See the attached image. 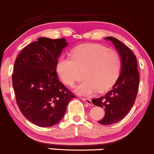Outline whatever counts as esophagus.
Returning <instances> with one entry per match:
<instances>
[{
	"label": "esophagus",
	"mask_w": 154,
	"mask_h": 154,
	"mask_svg": "<svg viewBox=\"0 0 154 154\" xmlns=\"http://www.w3.org/2000/svg\"><path fill=\"white\" fill-rule=\"evenodd\" d=\"M82 100H83L84 102H85V103H87L88 105H89V106H92V102H91V100H90V99H88V98H82Z\"/></svg>",
	"instance_id": "34e87169"
}]
</instances>
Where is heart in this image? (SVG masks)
I'll return each mask as SVG.
<instances>
[{
  "mask_svg": "<svg viewBox=\"0 0 154 154\" xmlns=\"http://www.w3.org/2000/svg\"><path fill=\"white\" fill-rule=\"evenodd\" d=\"M83 71L85 81L75 87L78 95L91 96L104 92L113 85L121 70V58L114 50L100 44H85L74 48L71 57L61 56L56 64V71L65 85L73 86Z\"/></svg>",
  "mask_w": 154,
  "mask_h": 154,
  "instance_id": "b5f03b06",
  "label": "heart"
}]
</instances>
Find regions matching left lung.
Segmentation results:
<instances>
[{
	"mask_svg": "<svg viewBox=\"0 0 154 154\" xmlns=\"http://www.w3.org/2000/svg\"><path fill=\"white\" fill-rule=\"evenodd\" d=\"M105 39L111 41L119 54L121 73L112 89L103 97L93 99L92 103L105 110L104 118L98 121L99 124L111 125L125 118L133 106L139 85V74L136 57L130 48L112 36Z\"/></svg>",
	"mask_w": 154,
	"mask_h": 154,
	"instance_id": "8db88e82",
	"label": "left lung"
}]
</instances>
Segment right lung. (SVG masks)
I'll list each match as a JSON object with an SVG mask.
<instances>
[{
  "label": "right lung",
  "mask_w": 154,
  "mask_h": 154,
  "mask_svg": "<svg viewBox=\"0 0 154 154\" xmlns=\"http://www.w3.org/2000/svg\"><path fill=\"white\" fill-rule=\"evenodd\" d=\"M67 45L65 38H38L15 62L13 87L16 103L24 116L38 127L57 124L75 97L59 81L56 71L58 57Z\"/></svg>",
  "instance_id": "1"
}]
</instances>
